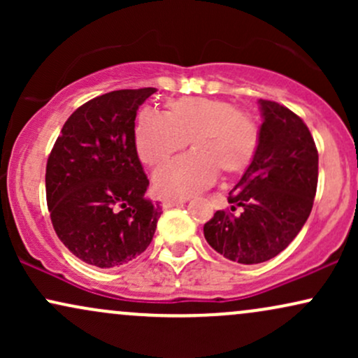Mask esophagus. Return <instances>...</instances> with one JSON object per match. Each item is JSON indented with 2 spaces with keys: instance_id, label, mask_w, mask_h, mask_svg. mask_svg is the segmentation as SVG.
<instances>
[{
  "instance_id": "1",
  "label": "esophagus",
  "mask_w": 358,
  "mask_h": 358,
  "mask_svg": "<svg viewBox=\"0 0 358 358\" xmlns=\"http://www.w3.org/2000/svg\"><path fill=\"white\" fill-rule=\"evenodd\" d=\"M187 200L188 199H165L162 202V205H163V208H171V207H176V205H180V203H185Z\"/></svg>"
}]
</instances>
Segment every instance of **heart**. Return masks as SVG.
Wrapping results in <instances>:
<instances>
[{
    "label": "heart",
    "instance_id": "heart-1",
    "mask_svg": "<svg viewBox=\"0 0 358 358\" xmlns=\"http://www.w3.org/2000/svg\"><path fill=\"white\" fill-rule=\"evenodd\" d=\"M193 153L156 171L155 188L163 196H190L225 176L244 173L261 145V126L231 101L187 97L168 101L165 113L139 110L134 145L148 166L158 168L187 148Z\"/></svg>",
    "mask_w": 358,
    "mask_h": 358
}]
</instances>
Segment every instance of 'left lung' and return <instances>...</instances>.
I'll return each instance as SVG.
<instances>
[{
  "instance_id": "left-lung-1",
  "label": "left lung",
  "mask_w": 358,
  "mask_h": 358,
  "mask_svg": "<svg viewBox=\"0 0 358 358\" xmlns=\"http://www.w3.org/2000/svg\"><path fill=\"white\" fill-rule=\"evenodd\" d=\"M261 145L227 210H217L203 236L217 252L241 264L276 257L298 236L313 208L318 150L308 126L274 101H259Z\"/></svg>"
}]
</instances>
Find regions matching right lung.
I'll return each mask as SVG.
<instances>
[{"label": "right lung", "mask_w": 358, "mask_h": 358, "mask_svg": "<svg viewBox=\"0 0 358 358\" xmlns=\"http://www.w3.org/2000/svg\"><path fill=\"white\" fill-rule=\"evenodd\" d=\"M155 87L94 97L65 121L47 162L52 225L73 256L119 268L145 252L162 215L134 145V119Z\"/></svg>", "instance_id": "1"}]
</instances>
